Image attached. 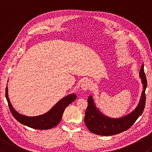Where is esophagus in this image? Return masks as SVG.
<instances>
[{
    "label": "esophagus",
    "mask_w": 152,
    "mask_h": 152,
    "mask_svg": "<svg viewBox=\"0 0 152 152\" xmlns=\"http://www.w3.org/2000/svg\"><path fill=\"white\" fill-rule=\"evenodd\" d=\"M90 86H91V84H90V82L88 80H83L81 83V88L83 90H88L90 88Z\"/></svg>",
    "instance_id": "esophagus-1"
}]
</instances>
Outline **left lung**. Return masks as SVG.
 Wrapping results in <instances>:
<instances>
[{"label":"left lung","mask_w":152,"mask_h":152,"mask_svg":"<svg viewBox=\"0 0 152 152\" xmlns=\"http://www.w3.org/2000/svg\"><path fill=\"white\" fill-rule=\"evenodd\" d=\"M139 76L143 85L140 102L137 108L129 114L119 118H112L103 114L96 107L91 95L88 100L84 121L86 125L91 133L101 136H112L121 133L129 129L141 115L146 103V89L147 80L144 70V64L141 66Z\"/></svg>","instance_id":"1"}]
</instances>
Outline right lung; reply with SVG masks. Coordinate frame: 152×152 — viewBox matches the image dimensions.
<instances>
[{
	"mask_svg": "<svg viewBox=\"0 0 152 152\" xmlns=\"http://www.w3.org/2000/svg\"><path fill=\"white\" fill-rule=\"evenodd\" d=\"M75 93L64 96L56 103L47 113L38 116H25L15 110L10 101L8 94V87L6 88V98L8 103L9 108L13 116L21 124L31 128L40 130H46L56 127L59 124L66 106L76 99Z\"/></svg>",
	"mask_w": 152,
	"mask_h": 152,
	"instance_id": "obj_1",
	"label": "right lung"
}]
</instances>
